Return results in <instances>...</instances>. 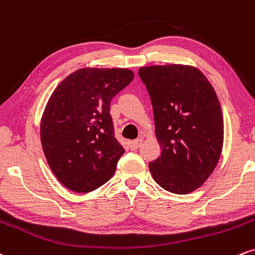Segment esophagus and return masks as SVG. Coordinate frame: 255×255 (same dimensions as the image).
I'll return each instance as SVG.
<instances>
[{
  "label": "esophagus",
  "mask_w": 255,
  "mask_h": 255,
  "mask_svg": "<svg viewBox=\"0 0 255 255\" xmlns=\"http://www.w3.org/2000/svg\"><path fill=\"white\" fill-rule=\"evenodd\" d=\"M142 139H134V140H130L128 142V146H130L131 150H136V149H138L140 145H142Z\"/></svg>",
  "instance_id": "esophagus-1"
}]
</instances>
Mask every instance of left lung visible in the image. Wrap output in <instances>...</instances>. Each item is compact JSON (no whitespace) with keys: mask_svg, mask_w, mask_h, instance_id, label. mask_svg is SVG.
I'll return each mask as SVG.
<instances>
[{"mask_svg":"<svg viewBox=\"0 0 255 255\" xmlns=\"http://www.w3.org/2000/svg\"><path fill=\"white\" fill-rule=\"evenodd\" d=\"M154 112L161 155L149 163L166 191L187 194L199 188L222 154L223 115L214 87L198 68L184 64L139 68Z\"/></svg>","mask_w":255,"mask_h":255,"instance_id":"left-lung-1","label":"left lung"}]
</instances>
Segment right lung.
<instances>
[{
	"mask_svg": "<svg viewBox=\"0 0 255 255\" xmlns=\"http://www.w3.org/2000/svg\"><path fill=\"white\" fill-rule=\"evenodd\" d=\"M123 68H82L56 87L40 122L51 170L69 190L87 193L115 174L124 148L115 138L110 104L133 80Z\"/></svg>",
	"mask_w": 255,
	"mask_h": 255,
	"instance_id": "1",
	"label": "right lung"
}]
</instances>
